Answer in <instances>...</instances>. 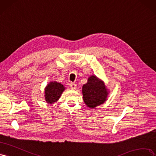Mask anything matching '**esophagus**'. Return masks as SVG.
<instances>
[{"mask_svg":"<svg viewBox=\"0 0 156 156\" xmlns=\"http://www.w3.org/2000/svg\"><path fill=\"white\" fill-rule=\"evenodd\" d=\"M70 86H71V88L72 89H76V85L74 83L71 82V83H70Z\"/></svg>","mask_w":156,"mask_h":156,"instance_id":"esophagus-1","label":"esophagus"}]
</instances>
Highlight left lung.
<instances>
[{"label":"left lung","mask_w":156,"mask_h":156,"mask_svg":"<svg viewBox=\"0 0 156 156\" xmlns=\"http://www.w3.org/2000/svg\"><path fill=\"white\" fill-rule=\"evenodd\" d=\"M82 93L85 104L90 108L103 104L108 96L107 89L104 82L95 76L89 77L87 83L83 85Z\"/></svg>","instance_id":"obj_1"}]
</instances>
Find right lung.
Listing matches in <instances>:
<instances>
[{
	"label": "right lung",
	"mask_w": 156,
	"mask_h": 156,
	"mask_svg": "<svg viewBox=\"0 0 156 156\" xmlns=\"http://www.w3.org/2000/svg\"><path fill=\"white\" fill-rule=\"evenodd\" d=\"M64 90L65 87L62 84L56 82H50L45 88V100L50 104L56 102Z\"/></svg>",
	"instance_id": "1"
}]
</instances>
